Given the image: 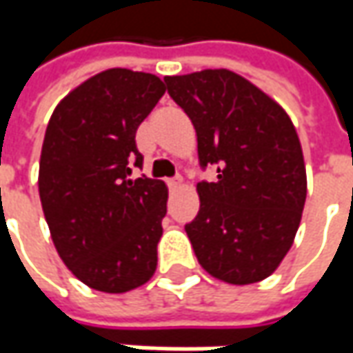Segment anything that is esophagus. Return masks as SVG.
I'll use <instances>...</instances> for the list:
<instances>
[{
    "label": "esophagus",
    "instance_id": "obj_1",
    "mask_svg": "<svg viewBox=\"0 0 353 353\" xmlns=\"http://www.w3.org/2000/svg\"><path fill=\"white\" fill-rule=\"evenodd\" d=\"M169 186H170V190H176V188H181V186H183V176H174V179H169Z\"/></svg>",
    "mask_w": 353,
    "mask_h": 353
}]
</instances>
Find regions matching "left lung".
Segmentation results:
<instances>
[{
    "instance_id": "1",
    "label": "left lung",
    "mask_w": 353,
    "mask_h": 353,
    "mask_svg": "<svg viewBox=\"0 0 353 353\" xmlns=\"http://www.w3.org/2000/svg\"><path fill=\"white\" fill-rule=\"evenodd\" d=\"M170 98L196 129L198 216L184 225L198 263L230 285L267 279L291 250L306 200L303 149L291 117L228 68L165 76Z\"/></svg>"
}]
</instances>
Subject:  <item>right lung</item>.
<instances>
[{
    "label": "right lung",
    "mask_w": 353,
    "mask_h": 353,
    "mask_svg": "<svg viewBox=\"0 0 353 353\" xmlns=\"http://www.w3.org/2000/svg\"><path fill=\"white\" fill-rule=\"evenodd\" d=\"M165 94L155 74L110 68L64 96L48 119L39 196L64 265L90 289L128 292L157 269L167 184L129 179L135 133Z\"/></svg>",
    "instance_id": "obj_1"
}]
</instances>
